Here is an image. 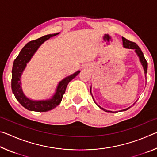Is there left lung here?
Instances as JSON below:
<instances>
[{"label": "left lung", "mask_w": 157, "mask_h": 157, "mask_svg": "<svg viewBox=\"0 0 157 157\" xmlns=\"http://www.w3.org/2000/svg\"><path fill=\"white\" fill-rule=\"evenodd\" d=\"M122 39H123V47L124 48L134 49L135 50V52L136 53V55H138V57H139V60H140V63H141V65L143 66V70H144V73H145V77H146V74H147V61H146V59H145L144 55H143V53L141 51V50H140V48L139 47V46H138V45L136 43H134V42H132V41H130L129 40H127V39H126L125 38H124V37H122ZM91 89H90V92H91ZM92 97H93V95H92ZM93 99H94V98H93ZM94 102H95V100H94ZM95 103L98 106V107H99L101 109H102L103 111H106V112H113V111H111L106 110L105 109L101 107L100 106L98 105L95 102ZM134 104H135V103H134V104H133V105H134ZM131 107H132V106H131ZM131 107H129L127 108V109H123V110H121V111H126L127 109H129ZM115 112H116V111H115Z\"/></svg>", "instance_id": "left-lung-1"}]
</instances>
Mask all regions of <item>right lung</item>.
Here are the masks:
<instances>
[{"label":"right lung","mask_w":157,"mask_h":157,"mask_svg":"<svg viewBox=\"0 0 157 157\" xmlns=\"http://www.w3.org/2000/svg\"><path fill=\"white\" fill-rule=\"evenodd\" d=\"M59 34V33L48 34L36 40L28 42L21 50L18 57L14 61L12 71V92L18 102L29 111L44 112V111L52 110V109L56 107L57 105H59L62 100L63 95L64 94L68 84L80 73V71H78L72 75L66 77L62 80H61L57 84L55 94L48 99L42 100H32L26 96L23 93L22 87H21V79L27 63L31 60L34 53L36 52V50L39 49L42 44L48 40L51 37L56 36Z\"/></svg>","instance_id":"1"}]
</instances>
